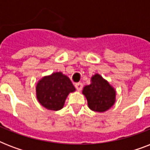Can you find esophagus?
<instances>
[{
    "instance_id": "esophagus-1",
    "label": "esophagus",
    "mask_w": 150,
    "mask_h": 150,
    "mask_svg": "<svg viewBox=\"0 0 150 150\" xmlns=\"http://www.w3.org/2000/svg\"><path fill=\"white\" fill-rule=\"evenodd\" d=\"M82 86H82V84L81 82H78V83L75 84V88L77 89L78 91H80V90L82 89Z\"/></svg>"
}]
</instances>
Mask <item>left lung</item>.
Returning a JSON list of instances; mask_svg holds the SVG:
<instances>
[{
  "instance_id": "1",
  "label": "left lung",
  "mask_w": 150,
  "mask_h": 150,
  "mask_svg": "<svg viewBox=\"0 0 150 150\" xmlns=\"http://www.w3.org/2000/svg\"><path fill=\"white\" fill-rule=\"evenodd\" d=\"M89 109L96 112H105L114 104L116 91L107 80L99 74L92 76L90 85L83 88Z\"/></svg>"
}]
</instances>
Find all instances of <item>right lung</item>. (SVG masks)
Instances as JSON below:
<instances>
[{
	"mask_svg": "<svg viewBox=\"0 0 150 150\" xmlns=\"http://www.w3.org/2000/svg\"><path fill=\"white\" fill-rule=\"evenodd\" d=\"M75 91V88L69 78L61 72L44 76L36 87L39 103L50 110L62 109L68 94Z\"/></svg>",
	"mask_w": 150,
	"mask_h": 150,
	"instance_id": "add662e5",
	"label": "right lung"
}]
</instances>
